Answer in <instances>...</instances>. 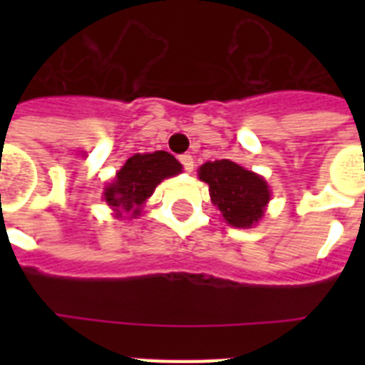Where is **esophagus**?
Segmentation results:
<instances>
[{
    "label": "esophagus",
    "instance_id": "34e87169",
    "mask_svg": "<svg viewBox=\"0 0 365 365\" xmlns=\"http://www.w3.org/2000/svg\"><path fill=\"white\" fill-rule=\"evenodd\" d=\"M180 163L183 165V170L193 172L195 163H193V157H191V155H182V157H180Z\"/></svg>",
    "mask_w": 365,
    "mask_h": 365
}]
</instances>
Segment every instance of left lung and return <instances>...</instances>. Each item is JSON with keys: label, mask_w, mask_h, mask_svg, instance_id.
<instances>
[{"label": "left lung", "mask_w": 365, "mask_h": 365, "mask_svg": "<svg viewBox=\"0 0 365 365\" xmlns=\"http://www.w3.org/2000/svg\"><path fill=\"white\" fill-rule=\"evenodd\" d=\"M199 178L208 183L212 202L229 225L248 229L265 214L271 191L259 174L222 159L205 163L199 168Z\"/></svg>", "instance_id": "8db88e82"}]
</instances>
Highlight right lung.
<instances>
[{"mask_svg":"<svg viewBox=\"0 0 365 365\" xmlns=\"http://www.w3.org/2000/svg\"><path fill=\"white\" fill-rule=\"evenodd\" d=\"M182 172V165L176 157L166 151L155 153H136L126 160L117 172L115 180L106 185V202L121 217L123 212H130L132 217L140 216L142 205L153 195L155 187L165 178L176 176Z\"/></svg>","mask_w":365,"mask_h":365,"instance_id":"1","label":"right lung"}]
</instances>
